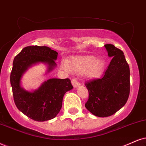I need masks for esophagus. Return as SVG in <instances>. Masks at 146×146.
<instances>
[{
    "label": "esophagus",
    "instance_id": "1",
    "mask_svg": "<svg viewBox=\"0 0 146 146\" xmlns=\"http://www.w3.org/2000/svg\"><path fill=\"white\" fill-rule=\"evenodd\" d=\"M72 84L73 87L74 88H76L80 86V83H79L78 81H77L76 79H72Z\"/></svg>",
    "mask_w": 146,
    "mask_h": 146
}]
</instances>
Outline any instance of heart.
Returning a JSON list of instances; mask_svg holds the SVG:
<instances>
[{
  "label": "heart",
  "mask_w": 146,
  "mask_h": 146,
  "mask_svg": "<svg viewBox=\"0 0 146 146\" xmlns=\"http://www.w3.org/2000/svg\"><path fill=\"white\" fill-rule=\"evenodd\" d=\"M104 62L102 59H96L93 55L72 57L68 63L62 64L63 69L76 74H82L87 78H94L102 72Z\"/></svg>",
  "instance_id": "obj_1"
}]
</instances>
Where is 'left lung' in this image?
I'll return each instance as SVG.
<instances>
[{
	"instance_id": "obj_1",
	"label": "left lung",
	"mask_w": 146,
	"mask_h": 146,
	"mask_svg": "<svg viewBox=\"0 0 146 146\" xmlns=\"http://www.w3.org/2000/svg\"><path fill=\"white\" fill-rule=\"evenodd\" d=\"M104 46L112 59L102 77L85 83L89 91L85 107L98 117L115 114L125 105L130 93V70L123 52L111 44Z\"/></svg>"
}]
</instances>
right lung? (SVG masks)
<instances>
[{
    "mask_svg": "<svg viewBox=\"0 0 146 146\" xmlns=\"http://www.w3.org/2000/svg\"><path fill=\"white\" fill-rule=\"evenodd\" d=\"M57 52L46 46H28L15 57L10 76L14 102L17 109L35 121L53 119L62 107L64 95L73 87L69 78H50L34 91L21 87L23 74L33 65H47V73L56 67Z\"/></svg>",
    "mask_w": 146,
    "mask_h": 146,
    "instance_id": "add662e5",
    "label": "right lung"
}]
</instances>
